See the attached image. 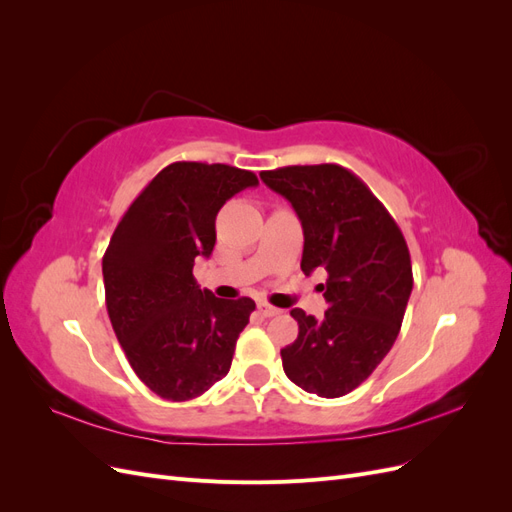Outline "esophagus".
<instances>
[{"instance_id": "esophagus-1", "label": "esophagus", "mask_w": 512, "mask_h": 512, "mask_svg": "<svg viewBox=\"0 0 512 512\" xmlns=\"http://www.w3.org/2000/svg\"><path fill=\"white\" fill-rule=\"evenodd\" d=\"M258 314L265 316V318H271V316H277V314H282V312L277 307L269 305V303H258Z\"/></svg>"}]
</instances>
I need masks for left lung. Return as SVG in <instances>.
Instances as JSON below:
<instances>
[{"label":"left lung","instance_id":"obj_1","mask_svg":"<svg viewBox=\"0 0 512 512\" xmlns=\"http://www.w3.org/2000/svg\"><path fill=\"white\" fill-rule=\"evenodd\" d=\"M303 226V273L322 267V320L294 307L299 335L282 350L286 376L318 397L365 382L393 348L412 292L408 243L397 222L352 170L339 164L262 170Z\"/></svg>","mask_w":512,"mask_h":512}]
</instances>
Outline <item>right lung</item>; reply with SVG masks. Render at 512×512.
I'll list each match as a JSON object with an SVG mask.
<instances>
[{"mask_svg":"<svg viewBox=\"0 0 512 512\" xmlns=\"http://www.w3.org/2000/svg\"><path fill=\"white\" fill-rule=\"evenodd\" d=\"M258 185L252 170L173 162L123 213L102 258L106 309L134 374L168 401L200 397L222 380L256 303L200 290L196 256L215 245V215Z\"/></svg>","mask_w":512,"mask_h":512,"instance_id":"right-lung-1","label":"right lung"}]
</instances>
